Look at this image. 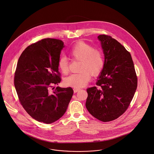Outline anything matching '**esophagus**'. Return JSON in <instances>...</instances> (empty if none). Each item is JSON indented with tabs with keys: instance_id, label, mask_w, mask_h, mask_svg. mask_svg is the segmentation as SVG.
<instances>
[{
	"instance_id": "esophagus-1",
	"label": "esophagus",
	"mask_w": 154,
	"mask_h": 154,
	"mask_svg": "<svg viewBox=\"0 0 154 154\" xmlns=\"http://www.w3.org/2000/svg\"><path fill=\"white\" fill-rule=\"evenodd\" d=\"M79 90H80V89H79V88H74V89H73V91H74L75 93H76V92H78Z\"/></svg>"
}]
</instances>
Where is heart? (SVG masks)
Segmentation results:
<instances>
[{"label": "heart", "mask_w": 154, "mask_h": 154, "mask_svg": "<svg viewBox=\"0 0 154 154\" xmlns=\"http://www.w3.org/2000/svg\"><path fill=\"white\" fill-rule=\"evenodd\" d=\"M69 54L75 60L81 62L79 73L72 74L65 79V84L75 88L86 86L93 76L100 74L105 66V58L103 52L86 42L79 41L71 48ZM59 69L63 75L69 72V63L65 57L60 58L58 62Z\"/></svg>", "instance_id": "obj_1"}]
</instances>
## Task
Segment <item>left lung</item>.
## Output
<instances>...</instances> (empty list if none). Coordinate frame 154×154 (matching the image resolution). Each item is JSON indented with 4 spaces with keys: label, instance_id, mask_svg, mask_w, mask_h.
<instances>
[{
    "label": "left lung",
    "instance_id": "left-lung-1",
    "mask_svg": "<svg viewBox=\"0 0 154 154\" xmlns=\"http://www.w3.org/2000/svg\"><path fill=\"white\" fill-rule=\"evenodd\" d=\"M105 66L97 86L87 89L86 107L98 120L106 122L121 116L135 93L138 78L130 53L111 36L100 35Z\"/></svg>",
    "mask_w": 154,
    "mask_h": 154
}]
</instances>
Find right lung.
Masks as SVG:
<instances>
[{
    "label": "right lung",
    "mask_w": 154,
    "mask_h": 154,
    "mask_svg": "<svg viewBox=\"0 0 154 154\" xmlns=\"http://www.w3.org/2000/svg\"><path fill=\"white\" fill-rule=\"evenodd\" d=\"M63 47L61 40L52 38L31 44L19 57L14 72L20 103L32 118L45 124L64 115L73 94L70 87L51 90L61 81L58 62Z\"/></svg>",
    "instance_id": "1"
}]
</instances>
